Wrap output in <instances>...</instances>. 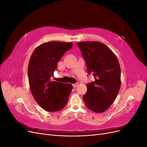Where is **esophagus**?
Wrapping results in <instances>:
<instances>
[{
	"mask_svg": "<svg viewBox=\"0 0 147 147\" xmlns=\"http://www.w3.org/2000/svg\"><path fill=\"white\" fill-rule=\"evenodd\" d=\"M78 84H79L78 83H75V84H73L72 86H73L74 88H75V87H77L78 85Z\"/></svg>",
	"mask_w": 147,
	"mask_h": 147,
	"instance_id": "obj_1",
	"label": "esophagus"
}]
</instances>
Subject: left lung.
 <instances>
[{"label":"left lung","mask_w":147,"mask_h":147,"mask_svg":"<svg viewBox=\"0 0 147 147\" xmlns=\"http://www.w3.org/2000/svg\"><path fill=\"white\" fill-rule=\"evenodd\" d=\"M85 61L88 74L95 81L86 84L83 99L87 108L96 113L107 110L116 99L121 86V68L117 56L104 43L99 42L77 43Z\"/></svg>","instance_id":"left-lung-1"}]
</instances>
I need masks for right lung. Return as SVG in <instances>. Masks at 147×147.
Segmentation results:
<instances>
[{
	"instance_id": "add662e5",
	"label": "right lung",
	"mask_w": 147,
	"mask_h": 147,
	"mask_svg": "<svg viewBox=\"0 0 147 147\" xmlns=\"http://www.w3.org/2000/svg\"><path fill=\"white\" fill-rule=\"evenodd\" d=\"M73 43L50 42L35 49L28 65V78L31 93L35 100L47 112L63 109L72 90L71 84L51 80L57 63Z\"/></svg>"
}]
</instances>
